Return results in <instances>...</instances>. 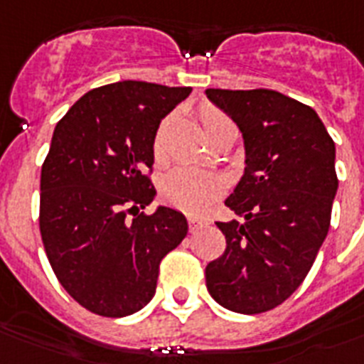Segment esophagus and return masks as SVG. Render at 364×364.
<instances>
[{"instance_id":"obj_1","label":"esophagus","mask_w":364,"mask_h":364,"mask_svg":"<svg viewBox=\"0 0 364 364\" xmlns=\"http://www.w3.org/2000/svg\"><path fill=\"white\" fill-rule=\"evenodd\" d=\"M188 227L191 230H200V228L208 227V219H202V217H188Z\"/></svg>"}]
</instances>
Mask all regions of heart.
<instances>
[{"label":"heart","instance_id":"b5f03b06","mask_svg":"<svg viewBox=\"0 0 364 364\" xmlns=\"http://www.w3.org/2000/svg\"><path fill=\"white\" fill-rule=\"evenodd\" d=\"M168 122H162L159 128L156 139H154V153L160 154L162 151V137ZM200 124L204 130L208 141L223 134H236L234 122L228 119L223 111L204 105L200 109ZM223 191V181L215 173L193 170V168H176L168 171L160 185V194L164 202L173 208H179L188 213H198L210 204L211 200L219 196Z\"/></svg>","mask_w":364,"mask_h":364}]
</instances>
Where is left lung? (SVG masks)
<instances>
[{
  "label": "left lung",
  "instance_id": "obj_1",
  "mask_svg": "<svg viewBox=\"0 0 364 364\" xmlns=\"http://www.w3.org/2000/svg\"><path fill=\"white\" fill-rule=\"evenodd\" d=\"M242 132L245 170L225 200L236 219L217 223L227 249L205 266L217 304L262 314L287 300L327 238L338 191L336 147L308 105L276 90L208 88Z\"/></svg>",
  "mask_w": 364,
  "mask_h": 364
}]
</instances>
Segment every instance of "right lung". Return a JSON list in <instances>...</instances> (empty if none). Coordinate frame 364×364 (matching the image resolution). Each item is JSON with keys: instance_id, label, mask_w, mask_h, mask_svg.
<instances>
[{"instance_id": "right-lung-1", "label": "right lung", "mask_w": 364, "mask_h": 364, "mask_svg": "<svg viewBox=\"0 0 364 364\" xmlns=\"http://www.w3.org/2000/svg\"><path fill=\"white\" fill-rule=\"evenodd\" d=\"M188 94V87L111 82L77 100L54 128L39 228L58 282L92 314L124 317L147 306L160 260L187 236L181 211L139 210L156 196L145 173L160 121Z\"/></svg>"}]
</instances>
